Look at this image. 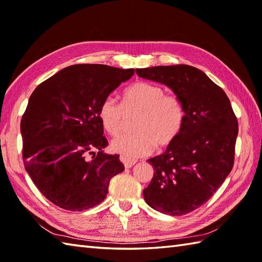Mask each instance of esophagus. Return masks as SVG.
Here are the masks:
<instances>
[{
	"instance_id": "obj_1",
	"label": "esophagus",
	"mask_w": 262,
	"mask_h": 262,
	"mask_svg": "<svg viewBox=\"0 0 262 262\" xmlns=\"http://www.w3.org/2000/svg\"><path fill=\"white\" fill-rule=\"evenodd\" d=\"M119 159L122 162V164L125 165V168H128V169L132 168V166L136 163V160H134V159H129V158H126V157H120Z\"/></svg>"
}]
</instances>
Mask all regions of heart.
<instances>
[{
	"label": "heart",
	"instance_id": "1",
	"mask_svg": "<svg viewBox=\"0 0 262 262\" xmlns=\"http://www.w3.org/2000/svg\"><path fill=\"white\" fill-rule=\"evenodd\" d=\"M124 111H138L133 133H125L111 141V148L125 157H143L155 145L165 147L173 142L183 125L185 111L174 94L149 82H135L122 94L121 105L107 97L99 107V119L110 135L119 134L124 126Z\"/></svg>",
	"mask_w": 262,
	"mask_h": 262
}]
</instances>
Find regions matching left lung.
Masks as SVG:
<instances>
[{"label": "left lung", "mask_w": 262, "mask_h": 262, "mask_svg": "<svg viewBox=\"0 0 262 262\" xmlns=\"http://www.w3.org/2000/svg\"><path fill=\"white\" fill-rule=\"evenodd\" d=\"M136 73L169 86L185 111L179 135L163 154L148 159L154 174L144 199L163 214L186 215L207 202L230 174L237 119L223 89L193 66H154Z\"/></svg>", "instance_id": "1"}]
</instances>
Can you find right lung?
Wrapping results in <instances>:
<instances>
[{"label":"right lung","mask_w":262,"mask_h":262,"mask_svg":"<svg viewBox=\"0 0 262 262\" xmlns=\"http://www.w3.org/2000/svg\"><path fill=\"white\" fill-rule=\"evenodd\" d=\"M102 64L60 70L39 84L21 119L22 158L36 187L58 207L81 211L100 204L110 179L125 170L99 119L102 100L134 75Z\"/></svg>","instance_id":"1"}]
</instances>
